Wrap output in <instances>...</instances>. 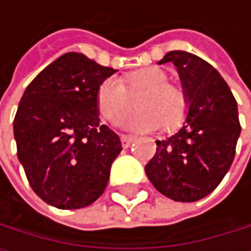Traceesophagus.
I'll use <instances>...</instances> for the list:
<instances>
[{
	"label": "esophagus",
	"mask_w": 251,
	"mask_h": 251,
	"mask_svg": "<svg viewBox=\"0 0 251 251\" xmlns=\"http://www.w3.org/2000/svg\"><path fill=\"white\" fill-rule=\"evenodd\" d=\"M133 141H134V137H131V136H121V145H123V148H128L133 144Z\"/></svg>",
	"instance_id": "esophagus-1"
}]
</instances>
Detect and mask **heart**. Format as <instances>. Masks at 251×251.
<instances>
[{
  "mask_svg": "<svg viewBox=\"0 0 251 251\" xmlns=\"http://www.w3.org/2000/svg\"><path fill=\"white\" fill-rule=\"evenodd\" d=\"M136 94V112L118 123L136 131H151L163 126L165 130L176 128L185 118L187 99L178 86L169 83L168 73L160 67H145L124 76L104 79L97 90V107L106 120H114L127 109L128 93Z\"/></svg>",
  "mask_w": 251,
  "mask_h": 251,
  "instance_id": "obj_1",
  "label": "heart"
}]
</instances>
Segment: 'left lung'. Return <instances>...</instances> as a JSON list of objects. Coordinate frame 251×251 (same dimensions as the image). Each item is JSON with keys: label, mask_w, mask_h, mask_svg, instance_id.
<instances>
[{"label": "left lung", "mask_w": 251, "mask_h": 251, "mask_svg": "<svg viewBox=\"0 0 251 251\" xmlns=\"http://www.w3.org/2000/svg\"><path fill=\"white\" fill-rule=\"evenodd\" d=\"M172 62L187 99L182 127L145 166L155 189L176 202H196L209 195L227 174L241 133L236 100L220 73L202 58L168 52L158 64Z\"/></svg>", "instance_id": "8db88e82"}]
</instances>
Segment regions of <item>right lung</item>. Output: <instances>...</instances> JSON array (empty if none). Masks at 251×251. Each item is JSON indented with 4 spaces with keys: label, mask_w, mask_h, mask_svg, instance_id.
Instances as JSON below:
<instances>
[{
    "label": "right lung",
    "mask_w": 251,
    "mask_h": 251,
    "mask_svg": "<svg viewBox=\"0 0 251 251\" xmlns=\"http://www.w3.org/2000/svg\"><path fill=\"white\" fill-rule=\"evenodd\" d=\"M115 72L69 52L37 75L19 101L18 158L35 195L55 208L88 206L106 189L123 147L100 124L97 90Z\"/></svg>",
    "instance_id": "obj_1"
}]
</instances>
